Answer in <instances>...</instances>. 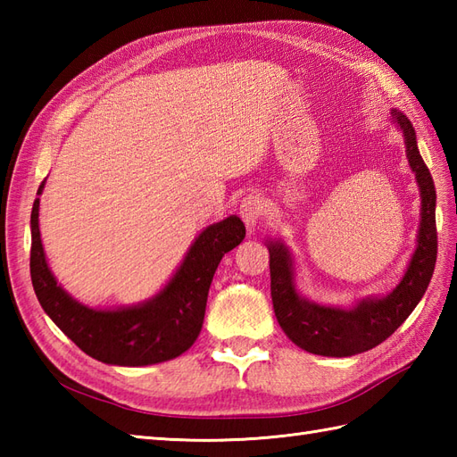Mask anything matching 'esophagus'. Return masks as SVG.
Wrapping results in <instances>:
<instances>
[{
  "mask_svg": "<svg viewBox=\"0 0 457 457\" xmlns=\"http://www.w3.org/2000/svg\"><path fill=\"white\" fill-rule=\"evenodd\" d=\"M239 213H241V220L245 221V226L249 229H253L257 226V221L263 218L265 202L261 200L259 196H247L244 202H241Z\"/></svg>",
  "mask_w": 457,
  "mask_h": 457,
  "instance_id": "esophagus-1",
  "label": "esophagus"
}]
</instances>
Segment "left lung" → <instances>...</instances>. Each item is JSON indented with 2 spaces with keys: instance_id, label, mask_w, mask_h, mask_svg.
<instances>
[{
  "instance_id": "obj_1",
  "label": "left lung",
  "mask_w": 457,
  "mask_h": 457,
  "mask_svg": "<svg viewBox=\"0 0 457 457\" xmlns=\"http://www.w3.org/2000/svg\"><path fill=\"white\" fill-rule=\"evenodd\" d=\"M395 120L404 131L406 154L416 174L422 196V220L419 247L411 259L403 280L391 295L361 300L352 310L318 306L300 298L293 283V263L280 244H269L270 296L280 328L293 342L310 353L349 357L383 344L396 332L416 304L420 303L436 267L438 231H436V188L432 174L416 147V133L406 115L395 112Z\"/></svg>"
}]
</instances>
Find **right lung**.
Masks as SVG:
<instances>
[{
  "label": "right lung",
  "instance_id": "1",
  "mask_svg": "<svg viewBox=\"0 0 457 457\" xmlns=\"http://www.w3.org/2000/svg\"><path fill=\"white\" fill-rule=\"evenodd\" d=\"M244 237L245 226L237 216L213 223L194 241L170 283L147 304L92 310L68 296L46 267L37 198L31 212V280L45 312L84 353L110 365H153L179 357L196 342L213 273Z\"/></svg>",
  "mask_w": 457,
  "mask_h": 457
}]
</instances>
